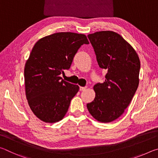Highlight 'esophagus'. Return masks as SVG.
Instances as JSON below:
<instances>
[{"instance_id": "obj_1", "label": "esophagus", "mask_w": 158, "mask_h": 158, "mask_svg": "<svg viewBox=\"0 0 158 158\" xmlns=\"http://www.w3.org/2000/svg\"><path fill=\"white\" fill-rule=\"evenodd\" d=\"M85 89H86V87H80L79 88V90H81V91H82V90H85Z\"/></svg>"}]
</instances>
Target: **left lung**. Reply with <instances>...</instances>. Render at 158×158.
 Returning a JSON list of instances; mask_svg holds the SVG:
<instances>
[{
  "instance_id": "left-lung-1",
  "label": "left lung",
  "mask_w": 158,
  "mask_h": 158,
  "mask_svg": "<svg viewBox=\"0 0 158 158\" xmlns=\"http://www.w3.org/2000/svg\"><path fill=\"white\" fill-rule=\"evenodd\" d=\"M88 37L99 66L107 73L105 81L94 85L95 99L86 106L97 121L109 123L124 113L135 94L139 81V58L133 47L115 32H96Z\"/></svg>"
}]
</instances>
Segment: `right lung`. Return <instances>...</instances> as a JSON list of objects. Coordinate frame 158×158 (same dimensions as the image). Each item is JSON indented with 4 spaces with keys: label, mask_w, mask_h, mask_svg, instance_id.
Returning a JSON list of instances; mask_svg holds the SVG:
<instances>
[{
    "label": "right lung",
    "mask_w": 158,
    "mask_h": 158,
    "mask_svg": "<svg viewBox=\"0 0 158 158\" xmlns=\"http://www.w3.org/2000/svg\"><path fill=\"white\" fill-rule=\"evenodd\" d=\"M84 44H89L85 35L70 32L50 35L35 44L25 65V89L30 108L41 121L58 122L68 111L79 87L60 75Z\"/></svg>",
    "instance_id": "add662e5"
}]
</instances>
